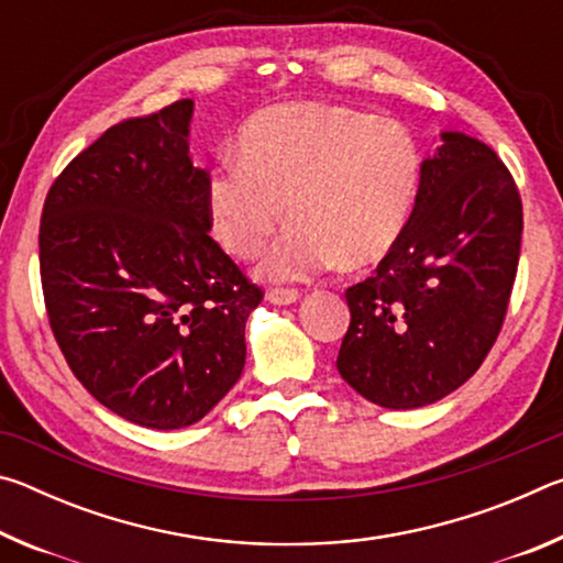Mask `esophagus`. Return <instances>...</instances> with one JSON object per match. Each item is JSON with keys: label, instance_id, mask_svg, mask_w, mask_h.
Segmentation results:
<instances>
[{"label": "esophagus", "instance_id": "esophagus-1", "mask_svg": "<svg viewBox=\"0 0 563 563\" xmlns=\"http://www.w3.org/2000/svg\"><path fill=\"white\" fill-rule=\"evenodd\" d=\"M265 298H268V302H273V305H292L300 300V292L288 290V288H273V290H268Z\"/></svg>", "mask_w": 563, "mask_h": 563}]
</instances>
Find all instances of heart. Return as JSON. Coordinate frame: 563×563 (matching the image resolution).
<instances>
[{"label":"heart","instance_id":"heart-1","mask_svg":"<svg viewBox=\"0 0 563 563\" xmlns=\"http://www.w3.org/2000/svg\"><path fill=\"white\" fill-rule=\"evenodd\" d=\"M235 158L206 180L211 233L238 261L261 255L283 223L261 275L298 283L335 268L365 271L407 231L422 158L395 121L328 103H280L238 131Z\"/></svg>","mask_w":563,"mask_h":563}]
</instances>
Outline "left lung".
Listing matches in <instances>:
<instances>
[{"label": "left lung", "mask_w": 563, "mask_h": 563, "mask_svg": "<svg viewBox=\"0 0 563 563\" xmlns=\"http://www.w3.org/2000/svg\"><path fill=\"white\" fill-rule=\"evenodd\" d=\"M422 161L402 241L347 288L338 373L387 409L432 405L470 379L507 316L521 247V198L479 139L442 131Z\"/></svg>", "instance_id": "8db88e82"}]
</instances>
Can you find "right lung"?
<instances>
[{"instance_id":"right-lung-1","label":"right lung","mask_w":563,"mask_h":563,"mask_svg":"<svg viewBox=\"0 0 563 563\" xmlns=\"http://www.w3.org/2000/svg\"><path fill=\"white\" fill-rule=\"evenodd\" d=\"M194 101L129 119L81 151L44 201L46 312L76 379L148 430L196 424L245 365L263 300L208 231Z\"/></svg>"}]
</instances>
